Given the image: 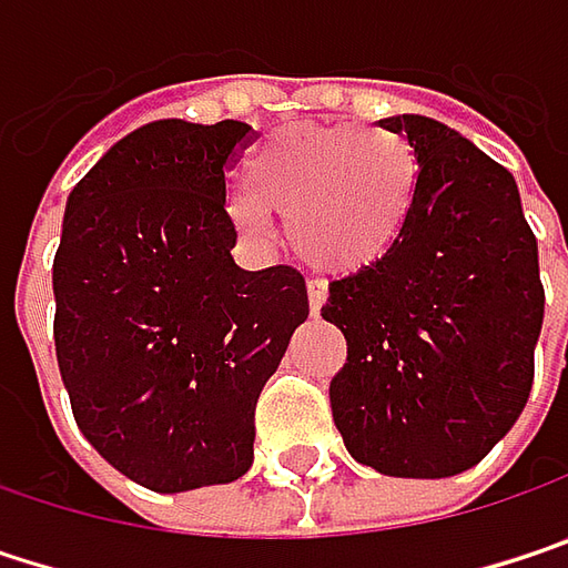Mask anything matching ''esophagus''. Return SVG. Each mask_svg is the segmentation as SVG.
<instances>
[{
	"label": "esophagus",
	"mask_w": 568,
	"mask_h": 568,
	"mask_svg": "<svg viewBox=\"0 0 568 568\" xmlns=\"http://www.w3.org/2000/svg\"><path fill=\"white\" fill-rule=\"evenodd\" d=\"M326 297H329V291H326L323 281H306V301H310V313H313V316L323 310Z\"/></svg>",
	"instance_id": "esophagus-1"
}]
</instances>
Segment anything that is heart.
Here are the masks:
<instances>
[{"label": "heart", "mask_w": 568, "mask_h": 568, "mask_svg": "<svg viewBox=\"0 0 568 568\" xmlns=\"http://www.w3.org/2000/svg\"><path fill=\"white\" fill-rule=\"evenodd\" d=\"M420 154L400 132L291 125L248 158V183L225 196L242 232L287 220L294 252L320 271L358 274L404 242L420 203Z\"/></svg>", "instance_id": "1"}]
</instances>
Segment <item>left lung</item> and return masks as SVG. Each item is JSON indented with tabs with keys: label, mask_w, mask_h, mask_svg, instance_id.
I'll use <instances>...</instances> for the list:
<instances>
[{
	"label": "left lung",
	"mask_w": 568,
	"mask_h": 568,
	"mask_svg": "<svg viewBox=\"0 0 568 568\" xmlns=\"http://www.w3.org/2000/svg\"><path fill=\"white\" fill-rule=\"evenodd\" d=\"M378 125L417 148L420 203L385 262L329 284L323 320L348 345L333 420L362 466L449 478L478 466L530 397L537 239L510 171L459 132L426 115Z\"/></svg>",
	"instance_id": "left-lung-1"
}]
</instances>
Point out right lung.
I'll return each instance as SVG.
<instances>
[{
  "label": "right lung",
  "instance_id": "right-lung-1",
  "mask_svg": "<svg viewBox=\"0 0 568 568\" xmlns=\"http://www.w3.org/2000/svg\"><path fill=\"white\" fill-rule=\"evenodd\" d=\"M255 139L225 119L148 122L67 196L54 345L80 433L151 491L242 478L255 404L310 313L304 274L242 271L225 171Z\"/></svg>",
  "mask_w": 568,
  "mask_h": 568
}]
</instances>
